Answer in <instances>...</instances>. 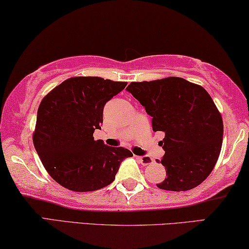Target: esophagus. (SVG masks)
<instances>
[{"label":"esophagus","instance_id":"obj_1","mask_svg":"<svg viewBox=\"0 0 249 249\" xmlns=\"http://www.w3.org/2000/svg\"><path fill=\"white\" fill-rule=\"evenodd\" d=\"M139 160L142 165H150L153 163V160H152L149 155H143V156H139Z\"/></svg>","mask_w":249,"mask_h":249}]
</instances>
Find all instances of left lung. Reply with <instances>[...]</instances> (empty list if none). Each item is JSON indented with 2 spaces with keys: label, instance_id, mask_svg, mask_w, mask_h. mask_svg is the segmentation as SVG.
<instances>
[{
  "label": "left lung",
  "instance_id": "1",
  "mask_svg": "<svg viewBox=\"0 0 249 249\" xmlns=\"http://www.w3.org/2000/svg\"><path fill=\"white\" fill-rule=\"evenodd\" d=\"M127 90L152 117L153 131H163L162 163L167 177L160 189L186 191L210 175L219 159L223 120L202 86L181 77L132 82Z\"/></svg>",
  "mask_w": 249,
  "mask_h": 249
}]
</instances>
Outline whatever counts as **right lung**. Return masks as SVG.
Returning a JSON list of instances; mask_svg holds the SVG:
<instances>
[{"mask_svg":"<svg viewBox=\"0 0 249 249\" xmlns=\"http://www.w3.org/2000/svg\"><path fill=\"white\" fill-rule=\"evenodd\" d=\"M125 86L127 82L76 76L41 100L34 145L48 174L64 188L102 189L115 180L122 160L133 156L128 149L108 146L93 137L103 124L104 106Z\"/></svg>","mask_w":249,"mask_h":249,"instance_id":"obj_1","label":"right lung"}]
</instances>
